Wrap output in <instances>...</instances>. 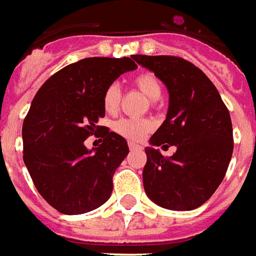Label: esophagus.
Returning a JSON list of instances; mask_svg holds the SVG:
<instances>
[{"label": "esophagus", "mask_w": 256, "mask_h": 256, "mask_svg": "<svg viewBox=\"0 0 256 256\" xmlns=\"http://www.w3.org/2000/svg\"><path fill=\"white\" fill-rule=\"evenodd\" d=\"M128 147H130V150H140L142 148V146L136 144L134 142H128Z\"/></svg>", "instance_id": "34e87169"}]
</instances>
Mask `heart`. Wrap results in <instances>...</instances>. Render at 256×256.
<instances>
[{
  "instance_id": "b5f03b06",
  "label": "heart",
  "mask_w": 256,
  "mask_h": 256,
  "mask_svg": "<svg viewBox=\"0 0 256 256\" xmlns=\"http://www.w3.org/2000/svg\"><path fill=\"white\" fill-rule=\"evenodd\" d=\"M134 84L151 100H156L162 94V84L156 74L152 72H140L134 78ZM121 100V90L118 83H110L102 95V105L108 114H116L118 112ZM152 128V122L146 118H121L116 121L113 130L130 140H140Z\"/></svg>"
}]
</instances>
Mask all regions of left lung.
<instances>
[{
	"label": "left lung",
	"mask_w": 256,
	"mask_h": 256,
	"mask_svg": "<svg viewBox=\"0 0 256 256\" xmlns=\"http://www.w3.org/2000/svg\"><path fill=\"white\" fill-rule=\"evenodd\" d=\"M150 69L169 91L166 120L150 138L143 186L147 196L169 210H194L216 192L233 152L229 110L212 80L176 56H132ZM178 147L164 157L158 146Z\"/></svg>",
	"instance_id": "1"
}]
</instances>
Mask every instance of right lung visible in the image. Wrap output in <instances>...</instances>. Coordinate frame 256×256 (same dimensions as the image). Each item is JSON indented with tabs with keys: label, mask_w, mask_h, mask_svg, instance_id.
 <instances>
[{
	"label": "right lung",
	"mask_w": 256,
	"mask_h": 256,
	"mask_svg": "<svg viewBox=\"0 0 256 256\" xmlns=\"http://www.w3.org/2000/svg\"><path fill=\"white\" fill-rule=\"evenodd\" d=\"M138 68L128 57H90L64 66L44 82L23 122V160L40 196L62 214L102 206L113 191V174L130 148L109 128L102 95L120 74ZM100 130L104 142L87 150L84 140Z\"/></svg>",
	"instance_id": "1"
}]
</instances>
